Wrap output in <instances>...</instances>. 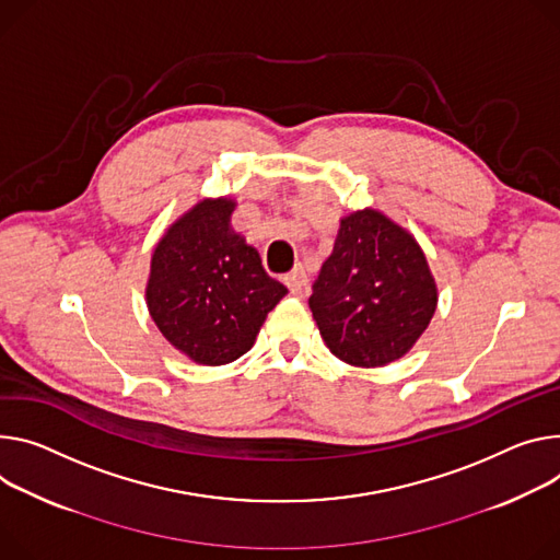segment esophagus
I'll list each match as a JSON object with an SVG mask.
<instances>
[{
  "label": "esophagus",
  "instance_id": "1",
  "mask_svg": "<svg viewBox=\"0 0 560 560\" xmlns=\"http://www.w3.org/2000/svg\"><path fill=\"white\" fill-rule=\"evenodd\" d=\"M283 283L290 288V292H301L303 288L308 285V275L303 272V268H294L292 272H288L283 277Z\"/></svg>",
  "mask_w": 560,
  "mask_h": 560
}]
</instances>
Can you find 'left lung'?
I'll list each match as a JSON object with an SVG mask.
<instances>
[{
  "label": "left lung",
  "instance_id": "1",
  "mask_svg": "<svg viewBox=\"0 0 560 560\" xmlns=\"http://www.w3.org/2000/svg\"><path fill=\"white\" fill-rule=\"evenodd\" d=\"M308 303L335 358L377 369L422 337L438 308V285L416 236L366 208L339 219Z\"/></svg>",
  "mask_w": 560,
  "mask_h": 560
}]
</instances>
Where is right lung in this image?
I'll use <instances>...</instances> for the list:
<instances>
[{
  "label": "right lung",
  "instance_id": "1",
  "mask_svg": "<svg viewBox=\"0 0 560 560\" xmlns=\"http://www.w3.org/2000/svg\"><path fill=\"white\" fill-rule=\"evenodd\" d=\"M234 210L230 196L198 200L151 254L149 315L163 337L200 366L238 360L288 294L264 270L257 247L234 232Z\"/></svg>",
  "mask_w": 560,
  "mask_h": 560
}]
</instances>
